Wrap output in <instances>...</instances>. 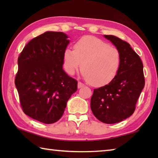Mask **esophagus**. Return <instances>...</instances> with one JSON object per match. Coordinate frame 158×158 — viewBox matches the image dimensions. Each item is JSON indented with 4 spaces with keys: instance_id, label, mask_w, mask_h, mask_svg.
Segmentation results:
<instances>
[{
    "instance_id": "1",
    "label": "esophagus",
    "mask_w": 158,
    "mask_h": 158,
    "mask_svg": "<svg viewBox=\"0 0 158 158\" xmlns=\"http://www.w3.org/2000/svg\"><path fill=\"white\" fill-rule=\"evenodd\" d=\"M77 86H78V89H81V88L84 87V84H82L81 82H78V85H77Z\"/></svg>"
}]
</instances>
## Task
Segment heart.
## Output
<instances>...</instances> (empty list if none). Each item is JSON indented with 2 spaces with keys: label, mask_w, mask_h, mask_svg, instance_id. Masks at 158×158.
Returning <instances> with one entry per match:
<instances>
[{
  "label": "heart",
  "mask_w": 158,
  "mask_h": 158,
  "mask_svg": "<svg viewBox=\"0 0 158 158\" xmlns=\"http://www.w3.org/2000/svg\"><path fill=\"white\" fill-rule=\"evenodd\" d=\"M63 66L73 75L81 65L83 75L90 84L102 86L116 76L121 65V55L116 48L97 37L85 36L74 45V51L63 53Z\"/></svg>",
  "instance_id": "b5f03b06"
}]
</instances>
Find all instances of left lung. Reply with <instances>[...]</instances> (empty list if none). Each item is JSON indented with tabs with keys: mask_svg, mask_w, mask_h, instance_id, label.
Returning <instances> with one entry per match:
<instances>
[{
	"mask_svg": "<svg viewBox=\"0 0 158 158\" xmlns=\"http://www.w3.org/2000/svg\"><path fill=\"white\" fill-rule=\"evenodd\" d=\"M104 37L119 51L121 65L116 76L109 84L94 89L90 108L94 116L107 124L129 118L145 84L143 63L130 44L114 35Z\"/></svg>",
	"mask_w": 158,
	"mask_h": 158,
	"instance_id": "1",
	"label": "left lung"
}]
</instances>
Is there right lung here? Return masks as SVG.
Segmentation results:
<instances>
[{
    "label": "right lung",
    "instance_id": "right-lung-1",
    "mask_svg": "<svg viewBox=\"0 0 158 158\" xmlns=\"http://www.w3.org/2000/svg\"><path fill=\"white\" fill-rule=\"evenodd\" d=\"M69 43L63 32L47 31L35 37L18 58L15 85L27 116L46 124L56 123L77 90V81L63 69Z\"/></svg>",
    "mask_w": 158,
    "mask_h": 158
}]
</instances>
